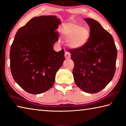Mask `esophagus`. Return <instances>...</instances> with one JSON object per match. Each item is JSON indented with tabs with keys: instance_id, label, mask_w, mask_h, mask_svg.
Segmentation results:
<instances>
[{
	"instance_id": "34e87169",
	"label": "esophagus",
	"mask_w": 126,
	"mask_h": 126,
	"mask_svg": "<svg viewBox=\"0 0 126 126\" xmlns=\"http://www.w3.org/2000/svg\"><path fill=\"white\" fill-rule=\"evenodd\" d=\"M65 56L66 57V59H70V53L69 52L67 51H65Z\"/></svg>"
}]
</instances>
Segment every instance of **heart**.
I'll return each instance as SVG.
<instances>
[{
  "label": "heart",
  "instance_id": "heart-1",
  "mask_svg": "<svg viewBox=\"0 0 126 126\" xmlns=\"http://www.w3.org/2000/svg\"><path fill=\"white\" fill-rule=\"evenodd\" d=\"M61 32L71 47L81 48L87 44L90 37V31L88 27L70 23L63 26Z\"/></svg>",
  "mask_w": 126,
  "mask_h": 126
}]
</instances>
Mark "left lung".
<instances>
[{
  "label": "left lung",
  "instance_id": "left-lung-1",
  "mask_svg": "<svg viewBox=\"0 0 126 126\" xmlns=\"http://www.w3.org/2000/svg\"><path fill=\"white\" fill-rule=\"evenodd\" d=\"M90 27V37L85 46L71 48L75 84L88 93H96L110 83L115 71L117 49L113 37L99 23L84 18Z\"/></svg>",
  "mask_w": 126,
  "mask_h": 126
}]
</instances>
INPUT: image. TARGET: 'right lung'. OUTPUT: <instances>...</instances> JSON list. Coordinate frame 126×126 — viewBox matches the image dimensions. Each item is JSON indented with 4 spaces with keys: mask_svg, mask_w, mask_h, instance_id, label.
<instances>
[{
    "mask_svg": "<svg viewBox=\"0 0 126 126\" xmlns=\"http://www.w3.org/2000/svg\"><path fill=\"white\" fill-rule=\"evenodd\" d=\"M60 20L55 16L32 18L16 33L10 50V67L15 81L28 93L52 88L65 60L64 50H53Z\"/></svg>",
    "mask_w": 126,
    "mask_h": 126,
    "instance_id": "add662e5",
    "label": "right lung"
}]
</instances>
